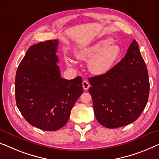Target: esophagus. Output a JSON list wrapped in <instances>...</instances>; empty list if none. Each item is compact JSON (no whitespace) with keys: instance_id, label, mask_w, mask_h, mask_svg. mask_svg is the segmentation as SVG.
<instances>
[{"instance_id":"34e87169","label":"esophagus","mask_w":159,"mask_h":159,"mask_svg":"<svg viewBox=\"0 0 159 159\" xmlns=\"http://www.w3.org/2000/svg\"><path fill=\"white\" fill-rule=\"evenodd\" d=\"M82 85H83V88H84V90H88L89 89V86H90V84H89V83L87 81V80H84V81H83V83H82Z\"/></svg>"}]
</instances>
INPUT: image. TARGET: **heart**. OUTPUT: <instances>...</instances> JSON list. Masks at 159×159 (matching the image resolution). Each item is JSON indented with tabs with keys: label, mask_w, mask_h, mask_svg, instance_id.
I'll use <instances>...</instances> for the list:
<instances>
[{
	"label": "heart",
	"mask_w": 159,
	"mask_h": 159,
	"mask_svg": "<svg viewBox=\"0 0 159 159\" xmlns=\"http://www.w3.org/2000/svg\"><path fill=\"white\" fill-rule=\"evenodd\" d=\"M121 55V49L111 39H105L85 47L77 52L78 58L89 62V70L95 75L107 73L114 67ZM69 64H75L73 59H68Z\"/></svg>",
	"instance_id": "heart-1"
}]
</instances>
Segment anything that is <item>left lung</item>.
<instances>
[{
    "label": "left lung",
    "mask_w": 159,
    "mask_h": 159,
    "mask_svg": "<svg viewBox=\"0 0 159 159\" xmlns=\"http://www.w3.org/2000/svg\"><path fill=\"white\" fill-rule=\"evenodd\" d=\"M89 80L95 116L99 124L108 129L135 121L148 102L147 68L135 40L124 58L109 72Z\"/></svg>",
    "instance_id": "obj_1"
}]
</instances>
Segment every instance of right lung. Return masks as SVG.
<instances>
[{"mask_svg":"<svg viewBox=\"0 0 159 159\" xmlns=\"http://www.w3.org/2000/svg\"><path fill=\"white\" fill-rule=\"evenodd\" d=\"M58 41H47L30 47L16 75V104L33 126L48 131L60 129L82 94V79L61 77L56 65Z\"/></svg>","mask_w":159,"mask_h":159,"instance_id":"1","label":"right lung"}]
</instances>
